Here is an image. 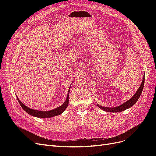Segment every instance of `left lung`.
<instances>
[{"mask_svg":"<svg viewBox=\"0 0 156 156\" xmlns=\"http://www.w3.org/2000/svg\"><path fill=\"white\" fill-rule=\"evenodd\" d=\"M144 79H145V76L144 75L142 83H141L140 87L137 90V91H136V93L134 94V96L132 97L129 100H127L126 102L124 103L123 104H122L121 105L118 106L116 107H112V108L102 107L101 105H99L98 104L97 105L98 106V107H100L101 109L105 111H107V112H122V111L126 110L127 108H129L131 107L132 106L135 104V103L136 101H138L139 98H140V96L141 95V93H142L143 88H144Z\"/></svg>","mask_w":156,"mask_h":156,"instance_id":"8db88e82","label":"left lung"}]
</instances>
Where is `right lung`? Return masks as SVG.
I'll return each instance as SVG.
<instances>
[{"mask_svg":"<svg viewBox=\"0 0 156 156\" xmlns=\"http://www.w3.org/2000/svg\"><path fill=\"white\" fill-rule=\"evenodd\" d=\"M69 90H70V87L69 88V90L68 92L66 100L65 102L62 105H60V107L55 108V109L48 111H38V110H34V109H32V108H29L23 104V103L20 100H19V98L17 97V100H18L19 103H20V105L23 108V110L26 111L28 114H29L33 116L41 118V119H48V118L60 115V114H62V113L65 111L66 108H67V107L68 105V103H69Z\"/></svg>","mask_w":156,"mask_h":156,"instance_id":"add662e5","label":"right lung"}]
</instances>
